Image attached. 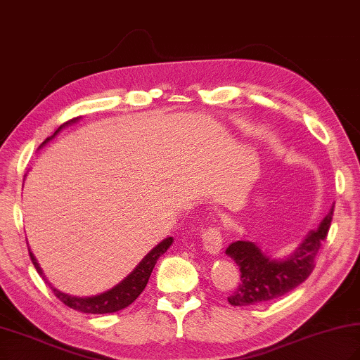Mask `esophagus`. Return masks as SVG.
<instances>
[{
  "instance_id": "esophagus-1",
  "label": "esophagus",
  "mask_w": 360,
  "mask_h": 360,
  "mask_svg": "<svg viewBox=\"0 0 360 360\" xmlns=\"http://www.w3.org/2000/svg\"><path fill=\"white\" fill-rule=\"evenodd\" d=\"M202 243H204V250L210 254H219L222 250V234H220L219 228H208L202 234Z\"/></svg>"
}]
</instances>
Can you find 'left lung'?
<instances>
[{"label":"left lung","mask_w":360,"mask_h":360,"mask_svg":"<svg viewBox=\"0 0 360 360\" xmlns=\"http://www.w3.org/2000/svg\"><path fill=\"white\" fill-rule=\"evenodd\" d=\"M335 207V205H333ZM333 207L316 229L302 238L295 251L283 259H274L251 240H238L226 248V255L240 269V284L228 297L231 306H255L289 293L306 281L315 268V257L326 240L333 217Z\"/></svg>","instance_id":"8db88e82"}]
</instances>
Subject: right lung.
Wrapping results in <instances>:
<instances>
[{"label":"right lung","mask_w":360,"mask_h":360,"mask_svg":"<svg viewBox=\"0 0 360 360\" xmlns=\"http://www.w3.org/2000/svg\"><path fill=\"white\" fill-rule=\"evenodd\" d=\"M80 120L79 118H72L70 122H67L65 124H62L60 127H58V131L54 132L51 136H49L47 140L42 143V146L47 144L50 140H53L54 136H56L62 129H65L70 124H75ZM173 243V237H167L164 238L162 242H160L156 245L153 250L147 254L144 259L136 264V268L129 274L127 276H124V280L120 281L118 284H115L114 288L108 289L106 292H101L98 295H92V297H72V295L68 293H63L60 290H58L56 288H53L51 283H49V280L45 278V275L41 269V266L36 260V257L33 255V252L30 251L29 248V252H30V259L34 264L36 271L42 276L44 281L50 285V289L53 290V293L56 295V297L65 304V306L75 309L77 311L82 313H94V315H103V313H114L122 309H126L127 306H131V304L140 297V293L144 290L147 281L150 278V274L155 268L156 260L160 259V257L169 250Z\"/></svg>","instance_id":"1"}]
</instances>
